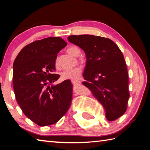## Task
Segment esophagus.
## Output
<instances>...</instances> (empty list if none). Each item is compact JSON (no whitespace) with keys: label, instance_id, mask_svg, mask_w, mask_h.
<instances>
[{"label":"esophagus","instance_id":"esophagus-1","mask_svg":"<svg viewBox=\"0 0 150 150\" xmlns=\"http://www.w3.org/2000/svg\"><path fill=\"white\" fill-rule=\"evenodd\" d=\"M71 82L73 84H80L81 83V81H79L78 80H73V81H71Z\"/></svg>","mask_w":150,"mask_h":150}]
</instances>
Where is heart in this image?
I'll list each match as a JSON object with an SVG mask.
<instances>
[{
  "instance_id": "1",
  "label": "heart",
  "mask_w": 150,
  "mask_h": 150,
  "mask_svg": "<svg viewBox=\"0 0 150 150\" xmlns=\"http://www.w3.org/2000/svg\"><path fill=\"white\" fill-rule=\"evenodd\" d=\"M68 52L70 55H71L74 57H78L81 53V50L78 47L72 46L70 47L67 50ZM55 65L58 66V61L56 60ZM82 73V68L81 66H75V68L70 69H67L63 71L60 75L62 80H76L80 76Z\"/></svg>"
}]
</instances>
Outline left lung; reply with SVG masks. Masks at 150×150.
Listing matches in <instances>:
<instances>
[{
	"label": "left lung",
	"instance_id": "left-lung-1",
	"mask_svg": "<svg viewBox=\"0 0 150 150\" xmlns=\"http://www.w3.org/2000/svg\"><path fill=\"white\" fill-rule=\"evenodd\" d=\"M68 39L86 56L82 84L104 106L108 120L120 117L127 110L129 92L128 69L119 47L110 39L91 35H71Z\"/></svg>",
	"mask_w": 150,
	"mask_h": 150
}]
</instances>
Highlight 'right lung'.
Segmentation results:
<instances>
[{
    "label": "right lung",
    "instance_id": "add662e5",
    "mask_svg": "<svg viewBox=\"0 0 150 150\" xmlns=\"http://www.w3.org/2000/svg\"><path fill=\"white\" fill-rule=\"evenodd\" d=\"M66 46L60 37L33 41L22 49L13 63L16 100L25 115L40 126L57 122L71 106V81L53 84L60 77L53 73L57 54Z\"/></svg>",
    "mask_w": 150,
    "mask_h": 150
}]
</instances>
